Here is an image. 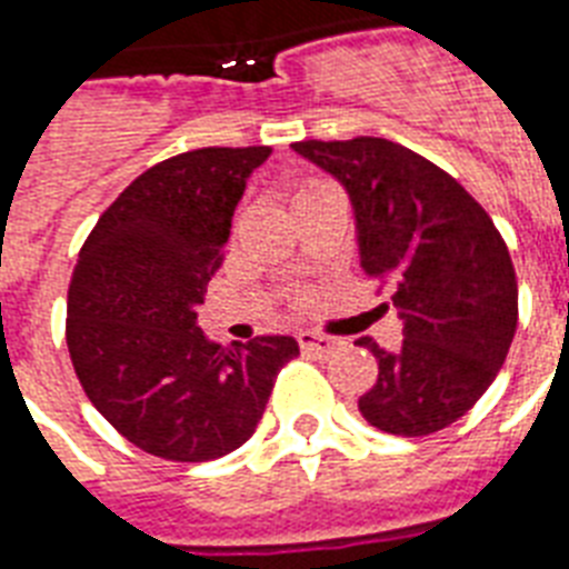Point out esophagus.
<instances>
[{
	"mask_svg": "<svg viewBox=\"0 0 569 569\" xmlns=\"http://www.w3.org/2000/svg\"><path fill=\"white\" fill-rule=\"evenodd\" d=\"M298 342H301V348L307 351V355H316L319 360L337 355L339 348L346 346L342 339L325 337V333H316V330H301V333H298Z\"/></svg>",
	"mask_w": 569,
	"mask_h": 569,
	"instance_id": "34e87169",
	"label": "esophagus"
}]
</instances>
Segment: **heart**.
Masks as SVG:
<instances>
[{"mask_svg": "<svg viewBox=\"0 0 569 569\" xmlns=\"http://www.w3.org/2000/svg\"><path fill=\"white\" fill-rule=\"evenodd\" d=\"M310 186H316V182H310ZM310 186H303V189H310ZM303 189H301V191H303Z\"/></svg>", "mask_w": 569, "mask_h": 569, "instance_id": "heart-1", "label": "heart"}]
</instances>
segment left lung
I'll list each match as a JSON object with an SVG mask.
<instances>
[{"label":"left lung","mask_w":569,"mask_h":569,"mask_svg":"<svg viewBox=\"0 0 569 569\" xmlns=\"http://www.w3.org/2000/svg\"><path fill=\"white\" fill-rule=\"evenodd\" d=\"M292 147L346 186L360 266L389 286L405 325L398 351L369 337L355 342L378 360L360 413L396 437L449 428L493 383L517 333L508 244L455 177L396 141L360 136Z\"/></svg>","instance_id":"8db88e82"}]
</instances>
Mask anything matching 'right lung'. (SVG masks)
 Instances as JSON below:
<instances>
[{
	"label": "right lung",
	"mask_w": 569,
	"mask_h": 569,
	"mask_svg": "<svg viewBox=\"0 0 569 569\" xmlns=\"http://www.w3.org/2000/svg\"><path fill=\"white\" fill-rule=\"evenodd\" d=\"M271 147H203L153 164L84 239L67 292V348L84 396L147 455L203 463L250 440L292 337L221 348L197 307L232 212Z\"/></svg>",
	"instance_id": "obj_1"
}]
</instances>
